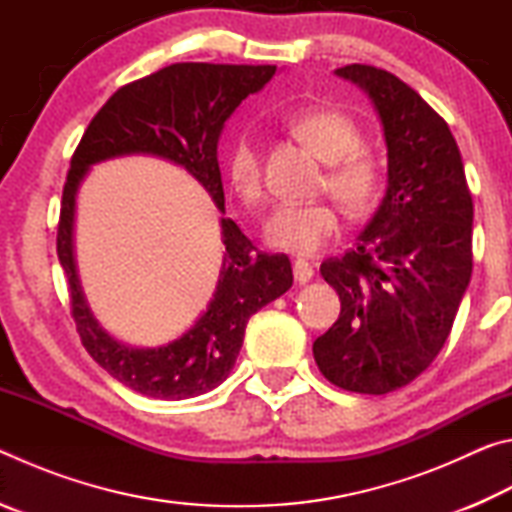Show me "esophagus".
Here are the masks:
<instances>
[{"mask_svg":"<svg viewBox=\"0 0 512 512\" xmlns=\"http://www.w3.org/2000/svg\"><path fill=\"white\" fill-rule=\"evenodd\" d=\"M293 277H296L298 284H307L314 277V268H311V264L302 262V259H296L293 262Z\"/></svg>","mask_w":512,"mask_h":512,"instance_id":"obj_1","label":"esophagus"}]
</instances>
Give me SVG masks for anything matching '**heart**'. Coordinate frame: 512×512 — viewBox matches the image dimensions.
<instances>
[{
  "label": "heart",
  "instance_id": "b5f03b06",
  "mask_svg": "<svg viewBox=\"0 0 512 512\" xmlns=\"http://www.w3.org/2000/svg\"><path fill=\"white\" fill-rule=\"evenodd\" d=\"M291 128L320 160L329 162L325 189L352 216L368 214L384 189V169L375 153L363 149L361 131L339 110L314 108L298 112ZM225 171L235 194L248 205L264 196V160L253 135L241 133L225 155ZM341 230L339 210L327 201L280 203L264 223L268 246L291 255H314Z\"/></svg>",
  "mask_w": 512,
  "mask_h": 512
}]
</instances>
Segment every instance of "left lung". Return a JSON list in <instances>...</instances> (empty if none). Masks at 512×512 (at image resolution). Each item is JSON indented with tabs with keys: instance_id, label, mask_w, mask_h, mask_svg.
Instances as JSON below:
<instances>
[{
	"instance_id": "left-lung-1",
	"label": "left lung",
	"mask_w": 512,
	"mask_h": 512,
	"mask_svg": "<svg viewBox=\"0 0 512 512\" xmlns=\"http://www.w3.org/2000/svg\"><path fill=\"white\" fill-rule=\"evenodd\" d=\"M336 76L375 103L388 187L354 248L320 264L341 314L314 359L343 391L386 395L427 370L452 332L472 277L474 205L454 135L418 92L372 65Z\"/></svg>"
}]
</instances>
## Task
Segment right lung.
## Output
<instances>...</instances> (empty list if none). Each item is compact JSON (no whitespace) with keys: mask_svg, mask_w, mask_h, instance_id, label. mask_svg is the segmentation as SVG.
<instances>
[{"mask_svg":"<svg viewBox=\"0 0 512 512\" xmlns=\"http://www.w3.org/2000/svg\"><path fill=\"white\" fill-rule=\"evenodd\" d=\"M273 74L275 65L176 63L162 67L112 94L72 155L56 237L72 316L90 357L135 393L158 400H187L223 384L244 343L248 318L291 289V262L287 255L257 250L235 221L221 219L225 253L205 314L176 341L160 348H131L112 339L85 302L74 259L76 192L92 164L149 153L185 167L225 212L216 160L221 131L239 103L262 90Z\"/></svg>","mask_w":512,"mask_h":512,"instance_id":"obj_1","label":"right lung"}]
</instances>
